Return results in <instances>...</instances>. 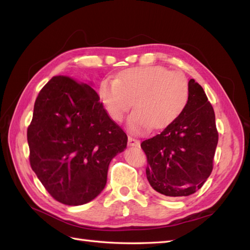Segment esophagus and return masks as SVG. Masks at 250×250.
I'll return each mask as SVG.
<instances>
[{
  "instance_id": "esophagus-1",
  "label": "esophagus",
  "mask_w": 250,
  "mask_h": 250,
  "mask_svg": "<svg viewBox=\"0 0 250 250\" xmlns=\"http://www.w3.org/2000/svg\"><path fill=\"white\" fill-rule=\"evenodd\" d=\"M128 143L130 146H140V141L132 138V136H129L128 138Z\"/></svg>"
}]
</instances>
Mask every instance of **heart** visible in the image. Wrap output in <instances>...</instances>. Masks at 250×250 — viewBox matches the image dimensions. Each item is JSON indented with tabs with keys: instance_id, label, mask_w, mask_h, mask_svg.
Segmentation results:
<instances>
[{
	"instance_id": "obj_1",
	"label": "heart",
	"mask_w": 250,
	"mask_h": 250,
	"mask_svg": "<svg viewBox=\"0 0 250 250\" xmlns=\"http://www.w3.org/2000/svg\"><path fill=\"white\" fill-rule=\"evenodd\" d=\"M99 93L109 117L117 122L124 120L135 100L128 129L139 134L172 124L188 104L189 86L182 72L164 66H140L122 71L116 80L103 81Z\"/></svg>"
}]
</instances>
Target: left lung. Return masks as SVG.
I'll return each instance as SVG.
<instances>
[{
    "label": "left lung",
    "mask_w": 250,
    "mask_h": 250,
    "mask_svg": "<svg viewBox=\"0 0 250 250\" xmlns=\"http://www.w3.org/2000/svg\"><path fill=\"white\" fill-rule=\"evenodd\" d=\"M188 86L182 114L160 134L141 143L151 188L169 198L188 196L203 187L212 171L218 144L212 105L194 79Z\"/></svg>",
    "instance_id": "8db88e82"
}]
</instances>
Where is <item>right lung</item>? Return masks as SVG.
<instances>
[{"instance_id":"1","label":"right lung","mask_w":250,"mask_h":250,"mask_svg":"<svg viewBox=\"0 0 250 250\" xmlns=\"http://www.w3.org/2000/svg\"><path fill=\"white\" fill-rule=\"evenodd\" d=\"M27 140L43 187L57 202L79 206L104 189L110 161L128 136L89 84L56 76L39 93Z\"/></svg>"}]
</instances>
